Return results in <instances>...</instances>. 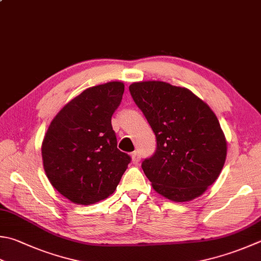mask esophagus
I'll return each instance as SVG.
<instances>
[{"label":"esophagus","instance_id":"34e87169","mask_svg":"<svg viewBox=\"0 0 261 261\" xmlns=\"http://www.w3.org/2000/svg\"><path fill=\"white\" fill-rule=\"evenodd\" d=\"M132 161H133V164L134 165H137L140 162V160H141V155H140V153L137 151H134V152H132Z\"/></svg>","mask_w":261,"mask_h":261}]
</instances>
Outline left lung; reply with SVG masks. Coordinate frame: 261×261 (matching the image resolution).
<instances>
[{"instance_id": "8db88e82", "label": "left lung", "mask_w": 261, "mask_h": 261, "mask_svg": "<svg viewBox=\"0 0 261 261\" xmlns=\"http://www.w3.org/2000/svg\"><path fill=\"white\" fill-rule=\"evenodd\" d=\"M129 92L156 137L142 169L156 193L175 202L203 194L222 171L227 142L207 103L185 87L159 81L133 83Z\"/></svg>"}]
</instances>
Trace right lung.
I'll list each match as a JSON object with an SVG mask.
<instances>
[{"label": "right lung", "mask_w": 261, "mask_h": 261, "mask_svg": "<svg viewBox=\"0 0 261 261\" xmlns=\"http://www.w3.org/2000/svg\"><path fill=\"white\" fill-rule=\"evenodd\" d=\"M121 82L86 88L53 118L42 143L45 174L71 202L88 205L114 193L130 156L117 149L111 117L120 105Z\"/></svg>", "instance_id": "obj_1"}]
</instances>
